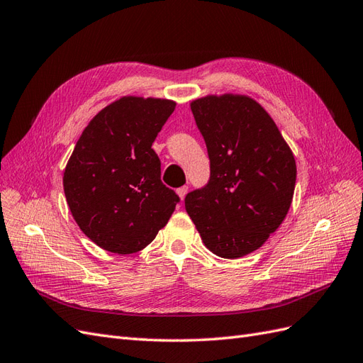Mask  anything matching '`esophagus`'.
<instances>
[{
  "instance_id": "obj_1",
  "label": "esophagus",
  "mask_w": 363,
  "mask_h": 363,
  "mask_svg": "<svg viewBox=\"0 0 363 363\" xmlns=\"http://www.w3.org/2000/svg\"><path fill=\"white\" fill-rule=\"evenodd\" d=\"M187 191H189V187H187V185H184V187H179L178 190H176V193H178V196H179V199H181V201H184V198H185V194H187Z\"/></svg>"
}]
</instances>
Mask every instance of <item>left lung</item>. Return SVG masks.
I'll list each match as a JSON object with an SVG mask.
<instances>
[{
  "label": "left lung",
  "instance_id": "8db88e82",
  "mask_svg": "<svg viewBox=\"0 0 363 363\" xmlns=\"http://www.w3.org/2000/svg\"><path fill=\"white\" fill-rule=\"evenodd\" d=\"M206 144L210 181L185 196L203 245L222 258L258 250L291 208L296 164L275 121L254 99L206 96L191 101Z\"/></svg>",
  "mask_w": 363,
  "mask_h": 363
}]
</instances>
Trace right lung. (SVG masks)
Listing matches in <instances>:
<instances>
[{
    "mask_svg": "<svg viewBox=\"0 0 363 363\" xmlns=\"http://www.w3.org/2000/svg\"><path fill=\"white\" fill-rule=\"evenodd\" d=\"M176 103L121 97L89 121L64 172L72 217L86 237L116 254L144 250L167 225L179 196L161 181L152 144Z\"/></svg>",
    "mask_w": 363,
    "mask_h": 363,
    "instance_id": "1",
    "label": "right lung"
}]
</instances>
